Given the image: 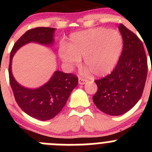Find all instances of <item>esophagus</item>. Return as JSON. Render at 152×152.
I'll return each instance as SVG.
<instances>
[{
	"instance_id": "1",
	"label": "esophagus",
	"mask_w": 152,
	"mask_h": 152,
	"mask_svg": "<svg viewBox=\"0 0 152 152\" xmlns=\"http://www.w3.org/2000/svg\"><path fill=\"white\" fill-rule=\"evenodd\" d=\"M87 79H82V78H79V85H85V83H87Z\"/></svg>"
}]
</instances>
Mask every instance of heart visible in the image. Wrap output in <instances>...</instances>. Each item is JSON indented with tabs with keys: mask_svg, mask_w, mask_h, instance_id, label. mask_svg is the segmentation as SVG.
I'll return each mask as SVG.
<instances>
[{
	"mask_svg": "<svg viewBox=\"0 0 152 152\" xmlns=\"http://www.w3.org/2000/svg\"><path fill=\"white\" fill-rule=\"evenodd\" d=\"M123 38L118 31L95 28L76 32L70 36L68 46L59 48V57L67 66H77L84 57L86 73L93 72L104 76L111 73L117 65L122 50Z\"/></svg>",
	"mask_w": 152,
	"mask_h": 152,
	"instance_id": "1",
	"label": "heart"
}]
</instances>
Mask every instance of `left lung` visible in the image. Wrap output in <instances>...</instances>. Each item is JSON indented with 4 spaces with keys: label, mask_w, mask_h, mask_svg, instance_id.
<instances>
[{
    "label": "left lung",
    "mask_w": 152,
    "mask_h": 152,
    "mask_svg": "<svg viewBox=\"0 0 152 152\" xmlns=\"http://www.w3.org/2000/svg\"><path fill=\"white\" fill-rule=\"evenodd\" d=\"M118 29L124 41L121 55L110 75L95 81L98 90L93 97L101 111L113 116L124 114L140 100L148 72L146 55L140 39L122 24Z\"/></svg>",
    "instance_id": "left-lung-1"
}]
</instances>
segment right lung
<instances>
[{"mask_svg":"<svg viewBox=\"0 0 152 152\" xmlns=\"http://www.w3.org/2000/svg\"><path fill=\"white\" fill-rule=\"evenodd\" d=\"M55 30L53 28L38 27L27 31L15 42L10 53L9 75L15 101L27 115L40 121L50 120L60 113L72 90L77 86L78 78L71 73L56 70L41 87L27 88L20 85L14 77L12 59L17 50L30 42L51 47L54 42Z\"/></svg>","mask_w":152,"mask_h":152,"instance_id":"add662e5","label":"right lung"}]
</instances>
